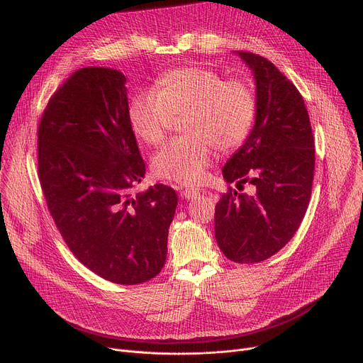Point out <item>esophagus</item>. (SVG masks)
Wrapping results in <instances>:
<instances>
[{"label":"esophagus","instance_id":"34e87169","mask_svg":"<svg viewBox=\"0 0 363 363\" xmlns=\"http://www.w3.org/2000/svg\"><path fill=\"white\" fill-rule=\"evenodd\" d=\"M198 194H199V190H196V189H184V190L182 191V196L186 198V199L196 198Z\"/></svg>","mask_w":363,"mask_h":363}]
</instances>
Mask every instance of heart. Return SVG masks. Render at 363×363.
Wrapping results in <instances>:
<instances>
[{
	"label": "heart",
	"instance_id": "1",
	"mask_svg": "<svg viewBox=\"0 0 363 363\" xmlns=\"http://www.w3.org/2000/svg\"><path fill=\"white\" fill-rule=\"evenodd\" d=\"M157 90L138 91L129 101V122L150 145L162 143L176 118H184L186 136L165 144L152 160L154 172L167 180L196 184L212 164L215 148L231 152L253 129L257 100L253 87L240 78L187 65L167 71Z\"/></svg>",
	"mask_w": 363,
	"mask_h": 363
}]
</instances>
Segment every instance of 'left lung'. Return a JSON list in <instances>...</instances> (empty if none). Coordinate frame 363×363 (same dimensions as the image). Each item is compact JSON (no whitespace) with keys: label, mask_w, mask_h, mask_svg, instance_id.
I'll use <instances>...</instances> for the list:
<instances>
[{"label":"left lung","mask_w":363,"mask_h":363,"mask_svg":"<svg viewBox=\"0 0 363 363\" xmlns=\"http://www.w3.org/2000/svg\"><path fill=\"white\" fill-rule=\"evenodd\" d=\"M256 81V122L222 176L255 194L228 187L215 206V238L231 262L257 263L294 237L308 208L315 145L308 111L296 87L269 60L238 52Z\"/></svg>","instance_id":"left-lung-1"}]
</instances>
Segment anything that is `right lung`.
Returning a JSON list of instances; mask_svg holds the SVG:
<instances>
[{
    "instance_id": "add662e5",
    "label": "right lung",
    "mask_w": 363,
    "mask_h": 363,
    "mask_svg": "<svg viewBox=\"0 0 363 363\" xmlns=\"http://www.w3.org/2000/svg\"><path fill=\"white\" fill-rule=\"evenodd\" d=\"M125 84L118 69L87 67L53 93L38 129V173L72 255L106 281L138 285L165 263L177 193L155 184L132 194L145 162Z\"/></svg>"
}]
</instances>
